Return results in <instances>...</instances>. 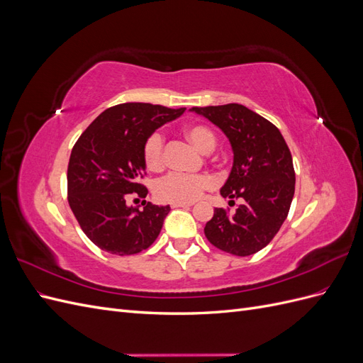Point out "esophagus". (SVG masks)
<instances>
[{
    "instance_id": "1",
    "label": "esophagus",
    "mask_w": 363,
    "mask_h": 363,
    "mask_svg": "<svg viewBox=\"0 0 363 363\" xmlns=\"http://www.w3.org/2000/svg\"><path fill=\"white\" fill-rule=\"evenodd\" d=\"M191 206H192L191 203H174V204H172L174 208H188V207H191Z\"/></svg>"
}]
</instances>
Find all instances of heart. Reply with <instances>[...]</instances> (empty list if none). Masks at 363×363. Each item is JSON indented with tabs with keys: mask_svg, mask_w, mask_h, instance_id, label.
I'll return each instance as SVG.
<instances>
[{
	"mask_svg": "<svg viewBox=\"0 0 363 363\" xmlns=\"http://www.w3.org/2000/svg\"><path fill=\"white\" fill-rule=\"evenodd\" d=\"M183 135L201 152H211L216 144L212 131L203 125H186L183 128ZM144 162L150 171L162 169L163 138L160 133H152L147 139L144 145ZM212 186L213 180L206 174H169L156 184V196L163 203H194Z\"/></svg>",
	"mask_w": 363,
	"mask_h": 363,
	"instance_id": "1",
	"label": "heart"
}]
</instances>
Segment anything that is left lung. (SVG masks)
<instances>
[{
	"mask_svg": "<svg viewBox=\"0 0 363 363\" xmlns=\"http://www.w3.org/2000/svg\"><path fill=\"white\" fill-rule=\"evenodd\" d=\"M191 112L211 121L228 139L233 164L219 192L230 201L242 200L233 215L215 208L204 235L230 255H255L277 235L294 199L295 172L286 140L276 125L242 104L192 107Z\"/></svg>",
	"mask_w": 363,
	"mask_h": 363,
	"instance_id": "1",
	"label": "left lung"
}]
</instances>
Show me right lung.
Masks as SVG:
<instances>
[{
  "label": "right lung",
  "mask_w": 363,
  "mask_h": 363,
  "mask_svg": "<svg viewBox=\"0 0 363 363\" xmlns=\"http://www.w3.org/2000/svg\"><path fill=\"white\" fill-rule=\"evenodd\" d=\"M186 108L125 103L106 108L72 148L68 164V201L84 235L101 250L128 256L147 250L159 236L169 206L125 203L127 194H148L144 145L155 131Z\"/></svg>",
  "instance_id": "right-lung-1"
}]
</instances>
